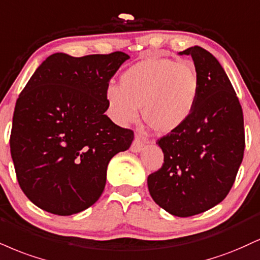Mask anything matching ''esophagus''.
<instances>
[{
    "label": "esophagus",
    "mask_w": 260,
    "mask_h": 260,
    "mask_svg": "<svg viewBox=\"0 0 260 260\" xmlns=\"http://www.w3.org/2000/svg\"><path fill=\"white\" fill-rule=\"evenodd\" d=\"M144 144H145V142H144V139L142 138L140 136H137L136 138H134L132 145H131V150H132L133 152H139L142 151L143 148H144Z\"/></svg>",
    "instance_id": "obj_1"
}]
</instances>
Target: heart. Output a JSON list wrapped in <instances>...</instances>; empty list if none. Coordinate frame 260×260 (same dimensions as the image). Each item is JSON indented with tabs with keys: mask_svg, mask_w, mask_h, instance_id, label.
<instances>
[{
	"mask_svg": "<svg viewBox=\"0 0 260 260\" xmlns=\"http://www.w3.org/2000/svg\"><path fill=\"white\" fill-rule=\"evenodd\" d=\"M201 77L192 62L146 58L128 68L121 84H110L105 98L112 116L127 124L138 117L158 133H170L189 120L201 94Z\"/></svg>",
	"mask_w": 260,
	"mask_h": 260,
	"instance_id": "obj_1",
	"label": "heart"
}]
</instances>
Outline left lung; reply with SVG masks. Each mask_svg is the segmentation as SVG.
<instances>
[{
  "label": "left lung",
  "mask_w": 260,
  "mask_h": 260,
  "mask_svg": "<svg viewBox=\"0 0 260 260\" xmlns=\"http://www.w3.org/2000/svg\"><path fill=\"white\" fill-rule=\"evenodd\" d=\"M201 77L195 111L180 128L157 139L164 165L148 177L154 201L177 217H191L223 201L245 151L243 112L224 69L208 51L190 47Z\"/></svg>",
  "instance_id": "obj_1"
}]
</instances>
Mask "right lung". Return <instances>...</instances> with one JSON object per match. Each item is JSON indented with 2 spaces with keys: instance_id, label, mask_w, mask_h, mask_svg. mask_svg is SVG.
Returning <instances> with one entry per match:
<instances>
[{
  "instance_id": "add662e5",
  "label": "right lung",
  "mask_w": 260,
  "mask_h": 260,
  "mask_svg": "<svg viewBox=\"0 0 260 260\" xmlns=\"http://www.w3.org/2000/svg\"><path fill=\"white\" fill-rule=\"evenodd\" d=\"M128 58L55 53L21 90L11 155L20 189L43 211L71 215L90 207L104 191L109 162L129 149L133 131L104 115L109 81Z\"/></svg>"
}]
</instances>
